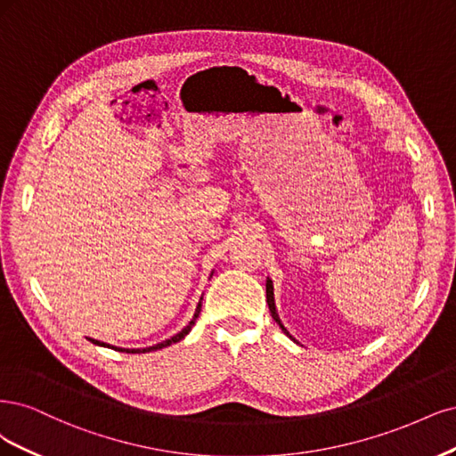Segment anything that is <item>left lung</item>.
<instances>
[{
  "label": "left lung",
  "mask_w": 456,
  "mask_h": 456,
  "mask_svg": "<svg viewBox=\"0 0 456 456\" xmlns=\"http://www.w3.org/2000/svg\"><path fill=\"white\" fill-rule=\"evenodd\" d=\"M267 305H269V311H271L273 318L276 320V324L284 330V333H286V335H289V333L286 331V328L281 324V318H278V314H276V308H274V299H273V282H271V281H267ZM289 337H291V335H289Z\"/></svg>",
  "instance_id": "obj_1"
}]
</instances>
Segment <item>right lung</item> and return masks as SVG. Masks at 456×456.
I'll return each instance as SVG.
<instances>
[{"label":"right lung","mask_w":456,"mask_h":456,"mask_svg":"<svg viewBox=\"0 0 456 456\" xmlns=\"http://www.w3.org/2000/svg\"><path fill=\"white\" fill-rule=\"evenodd\" d=\"M200 308H202V299L199 301V305H197V311H195V316H193V320L189 322V326H185L178 335H174V337H170V339H167V341H163V343H159V345H155V346H150V348H115V350H119V352H132V354H134V352H151V350H159V348H165V346H170L172 343H178V341H182L183 337L191 331V328H193V324H195V320L199 318V314H200ZM94 345H100V346H110V345H106V343H100V341H96V339H91Z\"/></svg>","instance_id":"right-lung-1"}]
</instances>
